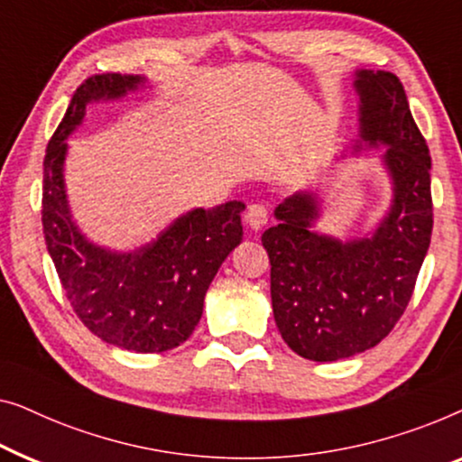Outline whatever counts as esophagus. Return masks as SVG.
Here are the masks:
<instances>
[{
	"label": "esophagus",
	"mask_w": 462,
	"mask_h": 462,
	"mask_svg": "<svg viewBox=\"0 0 462 462\" xmlns=\"http://www.w3.org/2000/svg\"><path fill=\"white\" fill-rule=\"evenodd\" d=\"M245 224L255 232L262 230L268 224V209H265V205H251L245 213Z\"/></svg>",
	"instance_id": "obj_1"
}]
</instances>
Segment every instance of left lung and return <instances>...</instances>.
<instances>
[{"mask_svg":"<svg viewBox=\"0 0 462 462\" xmlns=\"http://www.w3.org/2000/svg\"><path fill=\"white\" fill-rule=\"evenodd\" d=\"M352 86L358 135L349 154L383 151L387 211L362 236H335L318 230L322 188L310 186L276 207L278 224L262 236L276 327L295 354L314 362L352 358L392 333L431 243V157L404 88L393 73L370 69L356 70Z\"/></svg>","mask_w":462,"mask_h":462,"instance_id":"1","label":"left lung"}]
</instances>
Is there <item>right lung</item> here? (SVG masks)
Returning <instances> with one entry per match:
<instances>
[{"mask_svg": "<svg viewBox=\"0 0 462 462\" xmlns=\"http://www.w3.org/2000/svg\"><path fill=\"white\" fill-rule=\"evenodd\" d=\"M148 86L142 75H96L77 89L43 161V234L64 293L81 322L108 346L159 354L184 343L203 316L207 289L243 240L245 203L190 209L148 243L113 249L75 222L67 194V140L88 106Z\"/></svg>", "mask_w": 462, "mask_h": 462, "instance_id": "right-lung-1", "label": "right lung"}]
</instances>
